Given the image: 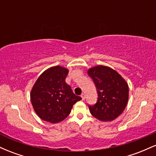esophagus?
Wrapping results in <instances>:
<instances>
[{
  "instance_id": "34e87169",
  "label": "esophagus",
  "mask_w": 156,
  "mask_h": 156,
  "mask_svg": "<svg viewBox=\"0 0 156 156\" xmlns=\"http://www.w3.org/2000/svg\"><path fill=\"white\" fill-rule=\"evenodd\" d=\"M80 97H81V98H82V100H83V101H84V100H85V94H82L81 95H80Z\"/></svg>"
}]
</instances>
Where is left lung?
<instances>
[{
  "label": "left lung",
  "mask_w": 156,
  "mask_h": 156,
  "mask_svg": "<svg viewBox=\"0 0 156 156\" xmlns=\"http://www.w3.org/2000/svg\"><path fill=\"white\" fill-rule=\"evenodd\" d=\"M98 90V102L89 105L93 117L103 122L115 119L123 112L128 101L129 89L124 78L112 68L98 65L88 69Z\"/></svg>",
  "instance_id": "8db88e82"
}]
</instances>
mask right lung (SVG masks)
I'll list each match as a JSON object with an SVG mask.
<instances>
[{
	"label": "right lung",
	"mask_w": 156,
	"mask_h": 156,
	"mask_svg": "<svg viewBox=\"0 0 156 156\" xmlns=\"http://www.w3.org/2000/svg\"><path fill=\"white\" fill-rule=\"evenodd\" d=\"M68 73L67 68L61 66L48 68L32 87V105L42 120L51 123L63 121L70 114L73 105L81 100L66 83Z\"/></svg>",
	"instance_id": "right-lung-1"
}]
</instances>
